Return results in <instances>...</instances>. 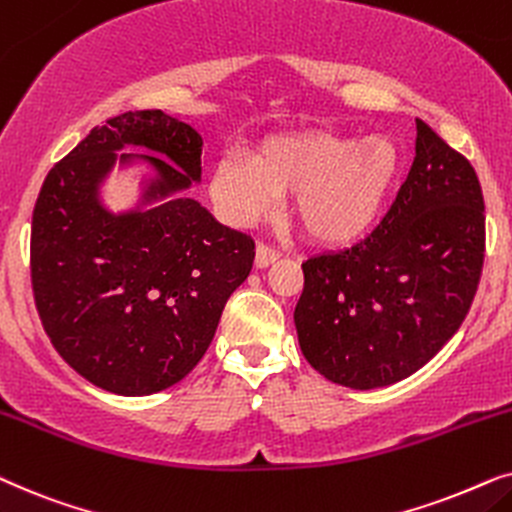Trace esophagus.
<instances>
[{
  "label": "esophagus",
  "mask_w": 512,
  "mask_h": 512,
  "mask_svg": "<svg viewBox=\"0 0 512 512\" xmlns=\"http://www.w3.org/2000/svg\"><path fill=\"white\" fill-rule=\"evenodd\" d=\"M278 257H281V252H278L274 245L269 243H257V255H255V264L257 267H269V264H274Z\"/></svg>",
  "instance_id": "1"
}]
</instances>
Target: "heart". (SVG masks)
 I'll use <instances>...</instances> for the list:
<instances>
[{
	"mask_svg": "<svg viewBox=\"0 0 512 512\" xmlns=\"http://www.w3.org/2000/svg\"><path fill=\"white\" fill-rule=\"evenodd\" d=\"M398 173L393 142H365L327 131L269 140L255 163L224 156L210 192L229 222L250 224L274 210L278 196L295 197V220L313 241L344 243L370 227Z\"/></svg>",
	"mask_w": 512,
	"mask_h": 512,
	"instance_id": "obj_1",
	"label": "heart"
}]
</instances>
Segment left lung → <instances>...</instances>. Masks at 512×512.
<instances>
[{
    "label": "left lung",
    "mask_w": 512,
    "mask_h": 512,
    "mask_svg": "<svg viewBox=\"0 0 512 512\" xmlns=\"http://www.w3.org/2000/svg\"><path fill=\"white\" fill-rule=\"evenodd\" d=\"M485 262V199L470 161L417 119L410 175L351 248L302 262L299 346L339 386H388L445 346L473 304Z\"/></svg>",
    "instance_id": "left-lung-1"
}]
</instances>
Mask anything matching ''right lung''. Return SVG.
Instances as JSON below:
<instances>
[{"label": "right lung", "instance_id": "right-lung-1", "mask_svg": "<svg viewBox=\"0 0 512 512\" xmlns=\"http://www.w3.org/2000/svg\"><path fill=\"white\" fill-rule=\"evenodd\" d=\"M124 144L174 161L146 157L162 175L150 195L201 177L203 140L192 126L161 109L105 119L46 175L32 213L30 274L39 318L65 363L105 391L149 395L199 365L229 295L250 274L255 241L194 199L107 214L94 187Z\"/></svg>", "mask_w": 512, "mask_h": 512}]
</instances>
